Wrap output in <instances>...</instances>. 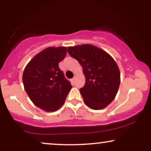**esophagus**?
<instances>
[{"label": "esophagus", "mask_w": 151, "mask_h": 151, "mask_svg": "<svg viewBox=\"0 0 151 151\" xmlns=\"http://www.w3.org/2000/svg\"><path fill=\"white\" fill-rule=\"evenodd\" d=\"M75 78H76V77H74L73 78V79H72V82H74V80H75Z\"/></svg>", "instance_id": "obj_1"}]
</instances>
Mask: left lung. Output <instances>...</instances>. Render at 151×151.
Returning a JSON list of instances; mask_svg holds the SVG:
<instances>
[{
    "mask_svg": "<svg viewBox=\"0 0 151 151\" xmlns=\"http://www.w3.org/2000/svg\"><path fill=\"white\" fill-rule=\"evenodd\" d=\"M67 51L82 67L86 81L79 91L85 104L94 110L106 108L116 97L120 85L116 62L109 53L93 45L68 47Z\"/></svg>",
    "mask_w": 151,
    "mask_h": 151,
    "instance_id": "obj_1",
    "label": "left lung"
}]
</instances>
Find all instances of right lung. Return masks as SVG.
<instances>
[{
	"label": "right lung",
	"mask_w": 151,
	"mask_h": 151,
	"mask_svg": "<svg viewBox=\"0 0 151 151\" xmlns=\"http://www.w3.org/2000/svg\"><path fill=\"white\" fill-rule=\"evenodd\" d=\"M66 55V47H47L37 54L23 71L26 93L35 105L46 112L60 109L72 88L59 67Z\"/></svg>",
	"instance_id": "add662e5"
}]
</instances>
